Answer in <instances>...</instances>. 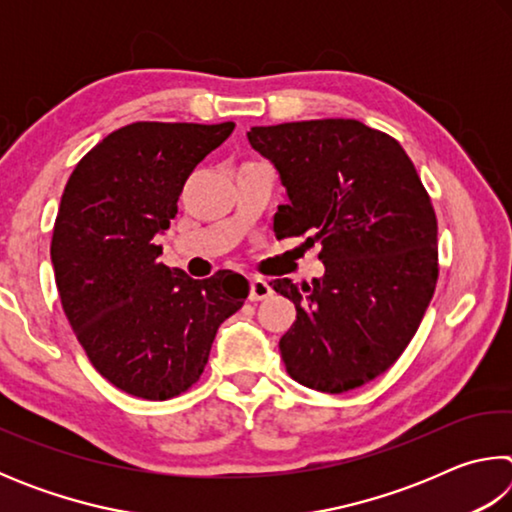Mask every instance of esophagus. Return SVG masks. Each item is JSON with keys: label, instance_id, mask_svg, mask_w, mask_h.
Instances as JSON below:
<instances>
[{"label": "esophagus", "instance_id": "34e87169", "mask_svg": "<svg viewBox=\"0 0 512 512\" xmlns=\"http://www.w3.org/2000/svg\"><path fill=\"white\" fill-rule=\"evenodd\" d=\"M271 293H273L271 284H268L266 280H262V277H253V280H250V293H248V298L253 300V302L266 300L268 296H271Z\"/></svg>", "mask_w": 512, "mask_h": 512}]
</instances>
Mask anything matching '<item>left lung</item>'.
<instances>
[{"instance_id":"obj_1","label":"left lung","mask_w":512,"mask_h":512,"mask_svg":"<svg viewBox=\"0 0 512 512\" xmlns=\"http://www.w3.org/2000/svg\"><path fill=\"white\" fill-rule=\"evenodd\" d=\"M287 205L277 237L320 244L325 273L271 282L296 305L280 339L289 375L320 393L368 384L400 359L436 291L438 223L400 142L357 119L255 126Z\"/></svg>"}]
</instances>
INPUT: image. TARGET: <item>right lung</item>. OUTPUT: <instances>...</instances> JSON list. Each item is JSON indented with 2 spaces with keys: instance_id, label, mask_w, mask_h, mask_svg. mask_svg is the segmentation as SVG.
<instances>
[{
  "instance_id": "add662e5",
  "label": "right lung",
  "mask_w": 512,
  "mask_h": 512,
  "mask_svg": "<svg viewBox=\"0 0 512 512\" xmlns=\"http://www.w3.org/2000/svg\"><path fill=\"white\" fill-rule=\"evenodd\" d=\"M232 131V121H135L103 137L65 185L51 239L58 296L92 366L128 395L185 393L216 329L248 298L244 275L192 280L164 266L155 244L189 173Z\"/></svg>"
}]
</instances>
